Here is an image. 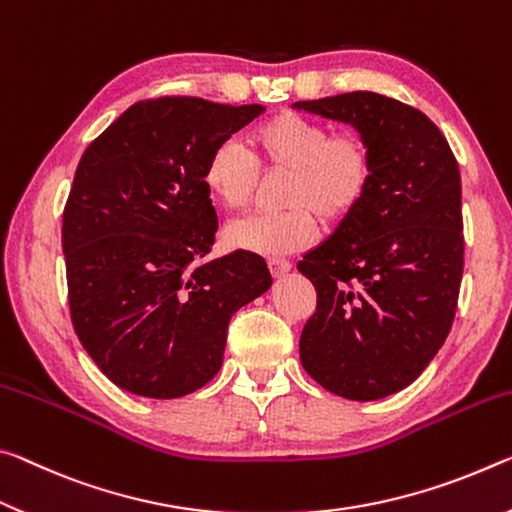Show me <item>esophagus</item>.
Returning a JSON list of instances; mask_svg holds the SVG:
<instances>
[{"instance_id": "esophagus-1", "label": "esophagus", "mask_w": 512, "mask_h": 512, "mask_svg": "<svg viewBox=\"0 0 512 512\" xmlns=\"http://www.w3.org/2000/svg\"><path fill=\"white\" fill-rule=\"evenodd\" d=\"M267 267H270L272 276L279 279V276H286L290 272L292 265L286 261V258H267Z\"/></svg>"}]
</instances>
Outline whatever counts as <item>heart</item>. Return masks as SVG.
I'll return each instance as SVG.
<instances>
[{
	"mask_svg": "<svg viewBox=\"0 0 512 512\" xmlns=\"http://www.w3.org/2000/svg\"><path fill=\"white\" fill-rule=\"evenodd\" d=\"M249 149L222 140L211 149L201 181L215 204L226 211L245 208L258 188V168L286 174L276 213H254L231 222L224 242L231 249L261 256L292 254L311 245L317 217L340 224L363 204L374 181V152L356 131L331 133L324 122L283 111L249 131Z\"/></svg>",
	"mask_w": 512,
	"mask_h": 512,
	"instance_id": "heart-1",
	"label": "heart"
}]
</instances>
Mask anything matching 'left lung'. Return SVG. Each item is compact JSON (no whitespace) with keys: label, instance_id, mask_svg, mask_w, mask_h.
Instances as JSON below:
<instances>
[{"label":"left lung","instance_id":"obj_1","mask_svg":"<svg viewBox=\"0 0 512 512\" xmlns=\"http://www.w3.org/2000/svg\"><path fill=\"white\" fill-rule=\"evenodd\" d=\"M292 108L351 124L374 152L363 204L297 265L317 292L301 365L333 395L383 399L424 372L454 322L465 254L456 156L422 111L379 92Z\"/></svg>","mask_w":512,"mask_h":512}]
</instances>
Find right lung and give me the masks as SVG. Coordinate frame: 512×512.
Wrapping results in <instances>:
<instances>
[{
    "label": "right lung",
    "instance_id": "add662e5",
    "mask_svg": "<svg viewBox=\"0 0 512 512\" xmlns=\"http://www.w3.org/2000/svg\"><path fill=\"white\" fill-rule=\"evenodd\" d=\"M261 104H133L83 152L63 211L74 331L117 388L177 399L220 372L231 315L272 286L261 256L206 261L217 215L201 172Z\"/></svg>",
    "mask_w": 512,
    "mask_h": 512
}]
</instances>
